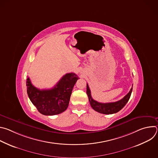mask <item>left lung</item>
Masks as SVG:
<instances>
[{
  "label": "left lung",
  "mask_w": 158,
  "mask_h": 158,
  "mask_svg": "<svg viewBox=\"0 0 158 158\" xmlns=\"http://www.w3.org/2000/svg\"><path fill=\"white\" fill-rule=\"evenodd\" d=\"M132 91V87L131 89L129 92L122 99L116 102H108V103H101L94 100L92 98L91 90H90L87 84L86 93L89 98L90 104H91V107L94 110L99 112V113L104 114H112L114 113H116V112H119L124 107V106L128 102L131 97Z\"/></svg>",
  "instance_id": "obj_1"
}]
</instances>
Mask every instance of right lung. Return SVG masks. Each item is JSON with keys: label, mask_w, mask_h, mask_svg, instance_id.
<instances>
[{"label": "right lung", "mask_w": 158, "mask_h": 158, "mask_svg": "<svg viewBox=\"0 0 158 158\" xmlns=\"http://www.w3.org/2000/svg\"><path fill=\"white\" fill-rule=\"evenodd\" d=\"M79 79L75 73L65 74L51 89H39L28 77L27 92L32 103L43 115L53 116L62 113L69 106L73 89Z\"/></svg>", "instance_id": "obj_1"}]
</instances>
